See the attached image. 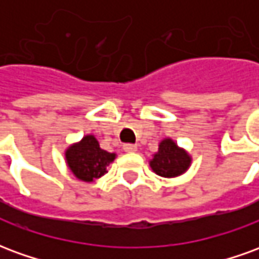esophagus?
I'll return each mask as SVG.
<instances>
[{
	"label": "esophagus",
	"mask_w": 259,
	"mask_h": 259,
	"mask_svg": "<svg viewBox=\"0 0 259 259\" xmlns=\"http://www.w3.org/2000/svg\"><path fill=\"white\" fill-rule=\"evenodd\" d=\"M123 150L126 152H135L137 151V147H136V144H124Z\"/></svg>",
	"instance_id": "1"
}]
</instances>
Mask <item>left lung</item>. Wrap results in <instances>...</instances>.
Wrapping results in <instances>:
<instances>
[{"mask_svg":"<svg viewBox=\"0 0 259 259\" xmlns=\"http://www.w3.org/2000/svg\"><path fill=\"white\" fill-rule=\"evenodd\" d=\"M190 163L191 157L183 148L178 147L172 139H163L150 161V166L162 178H176L185 174Z\"/></svg>","mask_w":259,"mask_h":259,"instance_id":"obj_1","label":"left lung"}]
</instances>
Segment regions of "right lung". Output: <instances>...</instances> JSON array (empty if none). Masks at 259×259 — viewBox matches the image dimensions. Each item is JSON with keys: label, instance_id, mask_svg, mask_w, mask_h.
<instances>
[{"label": "right lung", "instance_id": "add662e5", "mask_svg": "<svg viewBox=\"0 0 259 259\" xmlns=\"http://www.w3.org/2000/svg\"><path fill=\"white\" fill-rule=\"evenodd\" d=\"M116 157L115 152L102 150L93 135L84 136L65 151L70 172L83 182H94L107 174V166Z\"/></svg>", "mask_w": 259, "mask_h": 259}]
</instances>
